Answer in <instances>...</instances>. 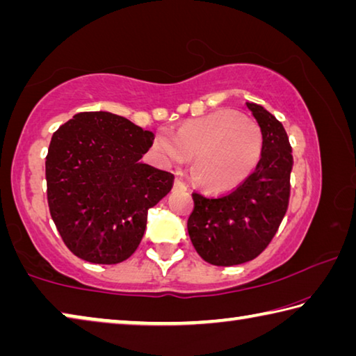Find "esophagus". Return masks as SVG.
<instances>
[{"label": "esophagus", "mask_w": 356, "mask_h": 356, "mask_svg": "<svg viewBox=\"0 0 356 356\" xmlns=\"http://www.w3.org/2000/svg\"><path fill=\"white\" fill-rule=\"evenodd\" d=\"M174 188H177V190H186V185L184 184V180L176 179V180H174Z\"/></svg>", "instance_id": "1"}]
</instances>
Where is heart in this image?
Returning a JSON list of instances; mask_svg holds the SVG:
<instances>
[{
	"label": "heart",
	"mask_w": 356,
	"mask_h": 356,
	"mask_svg": "<svg viewBox=\"0 0 356 356\" xmlns=\"http://www.w3.org/2000/svg\"><path fill=\"white\" fill-rule=\"evenodd\" d=\"M262 130L232 110H216L179 127L159 130L152 150L161 165H184L195 156L193 176L210 191H227L254 171L262 155Z\"/></svg>",
	"instance_id": "heart-1"
}]
</instances>
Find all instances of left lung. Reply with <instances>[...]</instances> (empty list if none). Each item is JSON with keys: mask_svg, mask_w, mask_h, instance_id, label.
<instances>
[{"mask_svg": "<svg viewBox=\"0 0 356 356\" xmlns=\"http://www.w3.org/2000/svg\"><path fill=\"white\" fill-rule=\"evenodd\" d=\"M262 130L261 160L236 188L218 196L193 191L191 243L204 261L237 265L252 261L278 232L291 197L292 147L284 127L257 104H246Z\"/></svg>", "mask_w": 356, "mask_h": 356, "instance_id": "obj_1", "label": "left lung"}]
</instances>
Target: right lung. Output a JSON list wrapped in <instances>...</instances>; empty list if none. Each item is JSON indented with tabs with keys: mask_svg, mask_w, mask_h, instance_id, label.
I'll list each match as a JSON object with an SVG mask.
<instances>
[{
	"mask_svg": "<svg viewBox=\"0 0 356 356\" xmlns=\"http://www.w3.org/2000/svg\"><path fill=\"white\" fill-rule=\"evenodd\" d=\"M154 134L108 111H83L51 136L47 201L65 246L92 264H119L141 243L147 210L174 174L141 163Z\"/></svg>",
	"mask_w": 356,
	"mask_h": 356,
	"instance_id": "1",
	"label": "right lung"
}]
</instances>
